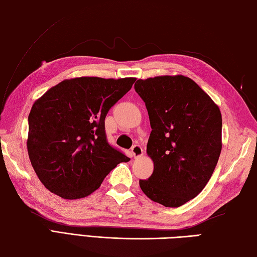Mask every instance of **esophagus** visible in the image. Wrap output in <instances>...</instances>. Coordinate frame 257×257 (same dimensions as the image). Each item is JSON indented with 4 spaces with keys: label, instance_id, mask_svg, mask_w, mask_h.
Returning <instances> with one entry per match:
<instances>
[{
    "label": "esophagus",
    "instance_id": "esophagus-1",
    "mask_svg": "<svg viewBox=\"0 0 257 257\" xmlns=\"http://www.w3.org/2000/svg\"><path fill=\"white\" fill-rule=\"evenodd\" d=\"M132 154L135 158H138V157H141L144 155V149L143 147L139 146V145H135L133 148H132Z\"/></svg>",
    "mask_w": 257,
    "mask_h": 257
}]
</instances>
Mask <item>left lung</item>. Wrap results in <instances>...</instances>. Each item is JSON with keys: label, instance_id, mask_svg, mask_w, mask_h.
Listing matches in <instances>:
<instances>
[{"label": "left lung", "instance_id": "obj_1", "mask_svg": "<svg viewBox=\"0 0 257 257\" xmlns=\"http://www.w3.org/2000/svg\"><path fill=\"white\" fill-rule=\"evenodd\" d=\"M135 90L146 103L152 132L147 154L154 172L139 180L144 193L167 207L195 198L214 171L222 149L219 107L182 75L138 79Z\"/></svg>", "mask_w": 257, "mask_h": 257}]
</instances>
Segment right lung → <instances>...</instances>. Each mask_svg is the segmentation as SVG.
I'll return each mask as SVG.
<instances>
[{"instance_id": "obj_1", "label": "right lung", "mask_w": 257, "mask_h": 257, "mask_svg": "<svg viewBox=\"0 0 257 257\" xmlns=\"http://www.w3.org/2000/svg\"><path fill=\"white\" fill-rule=\"evenodd\" d=\"M136 78L78 77L52 87L29 114L27 151L38 179L63 199L85 198L120 162L130 159L109 145L105 118Z\"/></svg>"}]
</instances>
